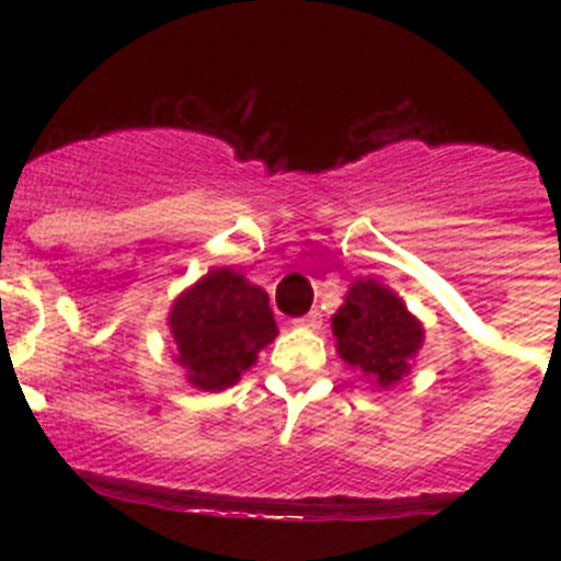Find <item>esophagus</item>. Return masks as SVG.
<instances>
[{
	"label": "esophagus",
	"mask_w": 561,
	"mask_h": 561,
	"mask_svg": "<svg viewBox=\"0 0 561 561\" xmlns=\"http://www.w3.org/2000/svg\"><path fill=\"white\" fill-rule=\"evenodd\" d=\"M320 320H323V314L314 309V311H309V314L297 317L295 325H300V329H317V325H320Z\"/></svg>",
	"instance_id": "obj_1"
}]
</instances>
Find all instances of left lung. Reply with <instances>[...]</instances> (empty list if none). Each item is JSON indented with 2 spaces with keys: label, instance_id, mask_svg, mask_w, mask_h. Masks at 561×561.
I'll use <instances>...</instances> for the list:
<instances>
[{
  "label": "left lung",
  "instance_id": "obj_1",
  "mask_svg": "<svg viewBox=\"0 0 561 561\" xmlns=\"http://www.w3.org/2000/svg\"><path fill=\"white\" fill-rule=\"evenodd\" d=\"M334 336L342 359L379 388H390L408 374L424 331L393 291L376 280H356L334 314Z\"/></svg>",
  "mask_w": 561,
  "mask_h": 561
}]
</instances>
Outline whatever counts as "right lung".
<instances>
[{
	"label": "right lung",
	"instance_id": "obj_1",
	"mask_svg": "<svg viewBox=\"0 0 561 561\" xmlns=\"http://www.w3.org/2000/svg\"><path fill=\"white\" fill-rule=\"evenodd\" d=\"M176 362L191 385L225 390L255 362L277 334L270 297L232 270H213L173 304L171 317Z\"/></svg>",
	"mask_w": 561,
	"mask_h": 561
}]
</instances>
